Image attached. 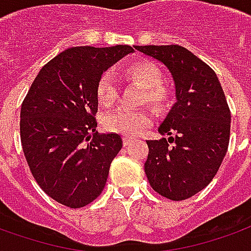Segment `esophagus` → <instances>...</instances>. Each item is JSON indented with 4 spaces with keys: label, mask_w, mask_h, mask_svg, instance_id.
I'll list each match as a JSON object with an SVG mask.
<instances>
[{
    "label": "esophagus",
    "mask_w": 251,
    "mask_h": 251,
    "mask_svg": "<svg viewBox=\"0 0 251 251\" xmlns=\"http://www.w3.org/2000/svg\"><path fill=\"white\" fill-rule=\"evenodd\" d=\"M122 141H124V146H129V145L133 142V138H131V137H127V135H125V137L122 138Z\"/></svg>",
    "instance_id": "obj_1"
}]
</instances>
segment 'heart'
Returning a JSON list of instances; mask_svg holds the SVG:
<instances>
[{
  "label": "heart",
  "instance_id": "heart-1",
  "mask_svg": "<svg viewBox=\"0 0 251 251\" xmlns=\"http://www.w3.org/2000/svg\"><path fill=\"white\" fill-rule=\"evenodd\" d=\"M124 75L145 89V101L157 109H165L170 102V92L163 86L162 72L153 61H137L126 65ZM96 96L100 105L110 107L118 98V85L110 74H102L97 82ZM153 113L146 109L134 110L120 107L103 118V127L110 133L125 135H138L153 124Z\"/></svg>",
  "mask_w": 251,
  "mask_h": 251
}]
</instances>
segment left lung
I'll list each match as a JSON object with an SVG mask.
<instances>
[{
	"mask_svg": "<svg viewBox=\"0 0 251 251\" xmlns=\"http://www.w3.org/2000/svg\"><path fill=\"white\" fill-rule=\"evenodd\" d=\"M170 70L177 102L159 125L169 138L149 140L145 173L172 201L201 192L218 172L230 140V109L214 70L179 45L134 46ZM172 145H170V144Z\"/></svg>",
	"mask_w": 251,
	"mask_h": 251,
	"instance_id": "obj_1",
	"label": "left lung"
}]
</instances>
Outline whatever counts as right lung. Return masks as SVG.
I'll return each instance as SVG.
<instances>
[{
    "mask_svg": "<svg viewBox=\"0 0 251 251\" xmlns=\"http://www.w3.org/2000/svg\"><path fill=\"white\" fill-rule=\"evenodd\" d=\"M133 51L129 45L66 49L41 69L22 102L25 158L41 189L61 205L83 207L105 187L122 138L96 130V88L107 68Z\"/></svg>",
    "mask_w": 251,
    "mask_h": 251,
    "instance_id": "add662e5",
    "label": "right lung"
}]
</instances>
